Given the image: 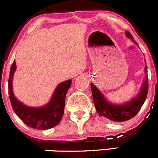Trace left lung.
Wrapping results in <instances>:
<instances>
[{"instance_id":"1","label":"left lung","mask_w":158,"mask_h":158,"mask_svg":"<svg viewBox=\"0 0 158 158\" xmlns=\"http://www.w3.org/2000/svg\"><path fill=\"white\" fill-rule=\"evenodd\" d=\"M126 35L128 39L132 40V41L135 42L133 36L129 32L126 31ZM135 44L137 45V43L135 42ZM145 62L146 64V60ZM144 70L145 73H147V66L145 67ZM90 87L94 106L97 113L101 117L109 119L112 122H124L135 117L146 101L148 90V77L146 73V77L143 80L142 87L139 93L135 97L132 98L131 100L123 102V104H115L107 100L102 92L93 83H90Z\"/></svg>"}]
</instances>
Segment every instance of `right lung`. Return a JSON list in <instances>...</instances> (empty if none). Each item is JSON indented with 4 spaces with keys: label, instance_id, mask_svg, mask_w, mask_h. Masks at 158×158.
Here are the masks:
<instances>
[{
    "label": "right lung",
    "instance_id": "1",
    "mask_svg": "<svg viewBox=\"0 0 158 158\" xmlns=\"http://www.w3.org/2000/svg\"><path fill=\"white\" fill-rule=\"evenodd\" d=\"M16 70L15 61L10 68L9 77V94L13 110L27 126L35 129L47 130L59 124L64 114L65 97L72 80L59 83L54 90L50 100L41 107H30L23 104L15 97L12 88V79Z\"/></svg>",
    "mask_w": 158,
    "mask_h": 158
}]
</instances>
